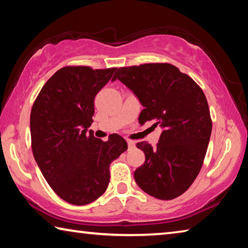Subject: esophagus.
<instances>
[{"instance_id":"34e87169","label":"esophagus","mask_w":248,"mask_h":248,"mask_svg":"<svg viewBox=\"0 0 248 248\" xmlns=\"http://www.w3.org/2000/svg\"><path fill=\"white\" fill-rule=\"evenodd\" d=\"M128 142V147H129V149H132L133 147H135V144H136V142L133 140H128L127 141Z\"/></svg>"}]
</instances>
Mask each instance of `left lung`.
Segmentation results:
<instances>
[{
    "label": "left lung",
    "instance_id": "obj_1",
    "mask_svg": "<svg viewBox=\"0 0 248 248\" xmlns=\"http://www.w3.org/2000/svg\"><path fill=\"white\" fill-rule=\"evenodd\" d=\"M131 89L143 106L139 123L163 128L159 142L137 143L145 161L135 171L141 190L160 200L183 194L201 171L212 132V119L201 87L168 62L120 67L112 80Z\"/></svg>",
    "mask_w": 248,
    "mask_h": 248
}]
</instances>
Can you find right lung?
<instances>
[{
	"label": "right lung",
	"instance_id": "1",
	"mask_svg": "<svg viewBox=\"0 0 248 248\" xmlns=\"http://www.w3.org/2000/svg\"><path fill=\"white\" fill-rule=\"evenodd\" d=\"M116 69L62 67L43 86L31 111L34 158L55 193L74 205L105 193L110 163L128 149L117 133L103 141L88 132L95 97Z\"/></svg>",
	"mask_w": 248,
	"mask_h": 248
}]
</instances>
